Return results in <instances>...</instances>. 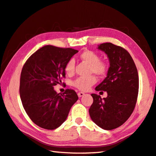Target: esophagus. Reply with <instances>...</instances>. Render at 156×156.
Returning <instances> with one entry per match:
<instances>
[{"label":"esophagus","instance_id":"34e87169","mask_svg":"<svg viewBox=\"0 0 156 156\" xmlns=\"http://www.w3.org/2000/svg\"><path fill=\"white\" fill-rule=\"evenodd\" d=\"M77 95H78V97L79 98H81L82 96H83L84 95H85V94L83 93V92H79V93L77 94Z\"/></svg>","mask_w":156,"mask_h":156}]
</instances>
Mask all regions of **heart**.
I'll list each match as a JSON object with an SVG mask.
<instances>
[{"label":"heart","mask_w":156,"mask_h":156,"mask_svg":"<svg viewBox=\"0 0 156 156\" xmlns=\"http://www.w3.org/2000/svg\"><path fill=\"white\" fill-rule=\"evenodd\" d=\"M79 58L83 61L90 65V72L93 73L98 76L104 75L107 71L106 63L100 60L99 55L91 50H84L79 55ZM75 62L73 59H70L65 66L66 73L72 75L74 73ZM96 83V78L94 76L87 77H80L75 79L73 85L81 91H87L92 85Z\"/></svg>","instance_id":"b5f03b06"}]
</instances>
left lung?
I'll list each match as a JSON object with an SVG mask.
<instances>
[{
    "instance_id": "8db88e82",
    "label": "left lung",
    "mask_w": 156,
    "mask_h": 156,
    "mask_svg": "<svg viewBox=\"0 0 156 156\" xmlns=\"http://www.w3.org/2000/svg\"><path fill=\"white\" fill-rule=\"evenodd\" d=\"M97 48L107 55L110 66L106 77L95 90L106 91L108 96L101 98L91 94L94 101L89 113L100 128L112 130L125 123L134 110L139 91L138 72L131 56L122 47L103 43Z\"/></svg>"
}]
</instances>
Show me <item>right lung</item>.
Listing matches in <instances>:
<instances>
[{
  "label": "right lung",
  "instance_id": "add662e5",
  "mask_svg": "<svg viewBox=\"0 0 156 156\" xmlns=\"http://www.w3.org/2000/svg\"><path fill=\"white\" fill-rule=\"evenodd\" d=\"M79 51L44 46L34 52L22 69L20 94L25 112L41 128L53 130L64 122L78 100L73 90L57 94L54 86L65 77V66Z\"/></svg>",
  "mask_w": 156,
  "mask_h": 156
}]
</instances>
